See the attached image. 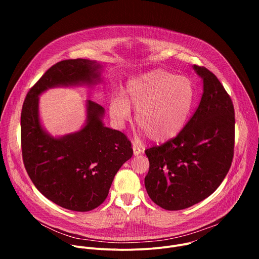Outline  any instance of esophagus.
<instances>
[{"instance_id": "esophagus-1", "label": "esophagus", "mask_w": 259, "mask_h": 259, "mask_svg": "<svg viewBox=\"0 0 259 259\" xmlns=\"http://www.w3.org/2000/svg\"><path fill=\"white\" fill-rule=\"evenodd\" d=\"M132 149H133V154H134L135 156H138L139 154H142V153L144 152V149H143V147H141V146L137 145L136 143H133V145H132Z\"/></svg>"}]
</instances>
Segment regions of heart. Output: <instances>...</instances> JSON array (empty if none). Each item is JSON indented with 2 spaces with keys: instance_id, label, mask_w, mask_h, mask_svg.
<instances>
[{
  "instance_id": "heart-1",
  "label": "heart",
  "mask_w": 259,
  "mask_h": 259,
  "mask_svg": "<svg viewBox=\"0 0 259 259\" xmlns=\"http://www.w3.org/2000/svg\"><path fill=\"white\" fill-rule=\"evenodd\" d=\"M195 99V89L188 77L157 69L129 81L122 96L109 104V113L120 125L137 110L136 124L151 140L166 141L186 126Z\"/></svg>"
}]
</instances>
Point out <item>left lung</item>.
Here are the masks:
<instances>
[{
    "mask_svg": "<svg viewBox=\"0 0 259 259\" xmlns=\"http://www.w3.org/2000/svg\"><path fill=\"white\" fill-rule=\"evenodd\" d=\"M203 79L196 112L175 137L145 150L150 170L147 194L163 209L189 208L213 194L234 158L235 109L231 96L212 71L194 64Z\"/></svg>",
    "mask_w": 259,
    "mask_h": 259,
    "instance_id": "obj_1",
    "label": "left lung"
}]
</instances>
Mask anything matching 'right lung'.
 Here are the masks:
<instances>
[{"label":"right lung","instance_id":"right-lung-1","mask_svg":"<svg viewBox=\"0 0 259 259\" xmlns=\"http://www.w3.org/2000/svg\"><path fill=\"white\" fill-rule=\"evenodd\" d=\"M98 68L82 58L57 62L29 89L21 110V152L29 178L48 200L72 211H91L104 202L115 175L133 155L131 141L103 126L104 109L92 100L81 131L53 138L39 121V95L53 86L91 84L99 79Z\"/></svg>","mask_w":259,"mask_h":259}]
</instances>
